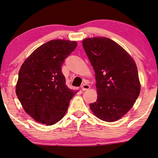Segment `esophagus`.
Masks as SVG:
<instances>
[{"instance_id": "obj_1", "label": "esophagus", "mask_w": 158, "mask_h": 158, "mask_svg": "<svg viewBox=\"0 0 158 158\" xmlns=\"http://www.w3.org/2000/svg\"><path fill=\"white\" fill-rule=\"evenodd\" d=\"M81 88H82V91H85V90L89 89V88H90V86H89V85H87V84H83V85H82Z\"/></svg>"}]
</instances>
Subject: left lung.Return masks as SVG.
I'll use <instances>...</instances> for the list:
<instances>
[{
	"label": "left lung",
	"mask_w": 158,
	"mask_h": 158,
	"mask_svg": "<svg viewBox=\"0 0 158 158\" xmlns=\"http://www.w3.org/2000/svg\"><path fill=\"white\" fill-rule=\"evenodd\" d=\"M82 46L95 71L97 101L89 105L96 117L114 122L131 110L139 95L137 65L129 53L109 38H87Z\"/></svg>",
	"instance_id": "1"
}]
</instances>
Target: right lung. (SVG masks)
Here are the masks:
<instances>
[{"label":"right lung","instance_id":"add662e5","mask_svg":"<svg viewBox=\"0 0 158 158\" xmlns=\"http://www.w3.org/2000/svg\"><path fill=\"white\" fill-rule=\"evenodd\" d=\"M77 44L76 41L51 40L35 50L21 66L16 96L27 114L39 123L51 126L60 121L77 93L66 86L61 70Z\"/></svg>","mask_w":158,"mask_h":158}]
</instances>
